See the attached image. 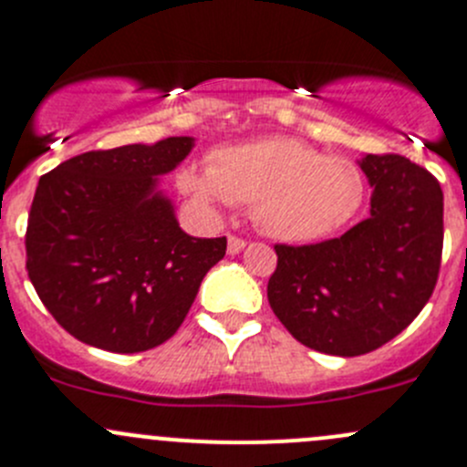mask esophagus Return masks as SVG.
<instances>
[{"instance_id": "obj_1", "label": "esophagus", "mask_w": 467, "mask_h": 467, "mask_svg": "<svg viewBox=\"0 0 467 467\" xmlns=\"http://www.w3.org/2000/svg\"><path fill=\"white\" fill-rule=\"evenodd\" d=\"M244 246H246V242H244L242 237H234V234H230V237H228V255H237V253L244 251Z\"/></svg>"}]
</instances>
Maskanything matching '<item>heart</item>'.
<instances>
[{
  "instance_id": "1",
  "label": "heart",
  "mask_w": 467,
  "mask_h": 467,
  "mask_svg": "<svg viewBox=\"0 0 467 467\" xmlns=\"http://www.w3.org/2000/svg\"><path fill=\"white\" fill-rule=\"evenodd\" d=\"M181 187L205 205H253V219L280 242H317L346 228L364 205V173L352 160L325 155L294 138L219 149L192 164Z\"/></svg>"
}]
</instances>
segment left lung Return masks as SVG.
Returning a JSON list of instances; mask_svg holds the SVG:
<instances>
[{
    "instance_id": "left-lung-1",
    "label": "left lung",
    "mask_w": 467,
    "mask_h": 467,
    "mask_svg": "<svg viewBox=\"0 0 467 467\" xmlns=\"http://www.w3.org/2000/svg\"><path fill=\"white\" fill-rule=\"evenodd\" d=\"M370 216L312 246L277 244L268 305L312 350L357 357L398 337L430 300L442 253V190L402 155H364Z\"/></svg>"
}]
</instances>
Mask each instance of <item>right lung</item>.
Returning a JSON list of instances; mask_svg holds the SVG:
<instances>
[{"label": "right lung", "instance_id": "add662e5", "mask_svg": "<svg viewBox=\"0 0 467 467\" xmlns=\"http://www.w3.org/2000/svg\"><path fill=\"white\" fill-rule=\"evenodd\" d=\"M194 138L88 150L37 181L26 225V271L74 338L108 352H144L176 334L225 237H190L160 176Z\"/></svg>", "mask_w": 467, "mask_h": 467}]
</instances>
